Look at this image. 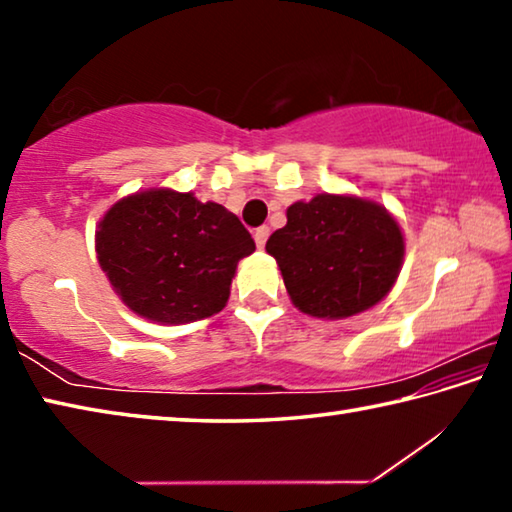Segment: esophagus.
Segmentation results:
<instances>
[{
	"label": "esophagus",
	"instance_id": "1",
	"mask_svg": "<svg viewBox=\"0 0 512 512\" xmlns=\"http://www.w3.org/2000/svg\"><path fill=\"white\" fill-rule=\"evenodd\" d=\"M268 235H271V228H268V225H262V228L255 230V244H257V248H264L266 246Z\"/></svg>",
	"mask_w": 512,
	"mask_h": 512
}]
</instances>
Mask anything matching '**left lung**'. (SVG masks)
<instances>
[{
    "instance_id": "1",
    "label": "left lung",
    "mask_w": 512,
    "mask_h": 512,
    "mask_svg": "<svg viewBox=\"0 0 512 512\" xmlns=\"http://www.w3.org/2000/svg\"><path fill=\"white\" fill-rule=\"evenodd\" d=\"M293 305L318 318H348L386 296L400 273L404 237L384 207L318 194L293 203L266 241Z\"/></svg>"
}]
</instances>
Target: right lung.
Instances as JSON below:
<instances>
[{"label":"right lung","instance_id":"add662e5","mask_svg":"<svg viewBox=\"0 0 512 512\" xmlns=\"http://www.w3.org/2000/svg\"><path fill=\"white\" fill-rule=\"evenodd\" d=\"M255 250L250 232L219 203L149 189L110 207L97 255L121 300L158 323L219 314L237 262Z\"/></svg>","mask_w":512,"mask_h":512}]
</instances>
